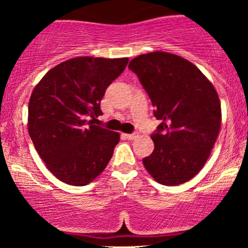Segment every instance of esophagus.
Wrapping results in <instances>:
<instances>
[{"label":"esophagus","mask_w":248,"mask_h":248,"mask_svg":"<svg viewBox=\"0 0 248 248\" xmlns=\"http://www.w3.org/2000/svg\"><path fill=\"white\" fill-rule=\"evenodd\" d=\"M124 136H126L128 140H135V139L138 138L136 134H124Z\"/></svg>","instance_id":"obj_1"}]
</instances>
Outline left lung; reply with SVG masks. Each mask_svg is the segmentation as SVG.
<instances>
[{
	"mask_svg": "<svg viewBox=\"0 0 248 248\" xmlns=\"http://www.w3.org/2000/svg\"><path fill=\"white\" fill-rule=\"evenodd\" d=\"M128 67L149 95L154 116L162 120L143 166L163 186L186 183L206 163L220 130L217 91L196 65L164 51L138 56Z\"/></svg>",
	"mask_w": 248,
	"mask_h": 248,
	"instance_id": "obj_1",
	"label": "left lung"
}]
</instances>
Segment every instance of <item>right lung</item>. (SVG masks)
Segmentation results:
<instances>
[{
	"label": "right lung",
	"mask_w": 248,
	"mask_h": 248,
	"mask_svg": "<svg viewBox=\"0 0 248 248\" xmlns=\"http://www.w3.org/2000/svg\"><path fill=\"white\" fill-rule=\"evenodd\" d=\"M128 61L76 57L51 69L33 88L28 132L45 166L59 181L87 186L112 158L120 134L95 126L93 120L102 114L105 91Z\"/></svg>",
	"instance_id": "obj_1"
}]
</instances>
